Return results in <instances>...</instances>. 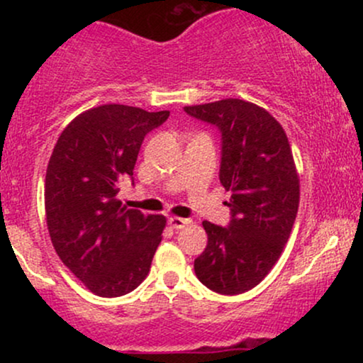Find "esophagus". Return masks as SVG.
<instances>
[{
  "instance_id": "obj_1",
  "label": "esophagus",
  "mask_w": 363,
  "mask_h": 363,
  "mask_svg": "<svg viewBox=\"0 0 363 363\" xmlns=\"http://www.w3.org/2000/svg\"><path fill=\"white\" fill-rule=\"evenodd\" d=\"M187 223H191V220L181 218V216H170L169 218V225L172 228H176V230H179V228H184Z\"/></svg>"
}]
</instances>
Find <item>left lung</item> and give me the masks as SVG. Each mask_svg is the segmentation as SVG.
<instances>
[{
  "label": "left lung",
  "instance_id": "obj_1",
  "mask_svg": "<svg viewBox=\"0 0 363 363\" xmlns=\"http://www.w3.org/2000/svg\"><path fill=\"white\" fill-rule=\"evenodd\" d=\"M184 111L222 133L220 182L232 193L230 223L203 222L208 244L194 273L216 294H244L272 272L297 216L301 184L289 138L268 111L240 99Z\"/></svg>",
  "mask_w": 363,
  "mask_h": 363
}]
</instances>
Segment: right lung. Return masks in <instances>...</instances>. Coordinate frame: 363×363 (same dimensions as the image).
<instances>
[{"label": "right lung", "mask_w": 363, "mask_h": 363, "mask_svg": "<svg viewBox=\"0 0 363 363\" xmlns=\"http://www.w3.org/2000/svg\"><path fill=\"white\" fill-rule=\"evenodd\" d=\"M170 112L106 104L77 116L57 138L45 172V220L60 259L95 295L121 297L147 278L164 215L121 206L141 143Z\"/></svg>", "instance_id": "1"}]
</instances>
